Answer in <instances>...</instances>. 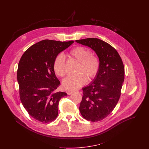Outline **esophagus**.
I'll list each match as a JSON object with an SVG mask.
<instances>
[{
    "mask_svg": "<svg viewBox=\"0 0 149 149\" xmlns=\"http://www.w3.org/2000/svg\"><path fill=\"white\" fill-rule=\"evenodd\" d=\"M76 92H78V91H69L68 92V94L70 95H71V94H72L73 93Z\"/></svg>",
    "mask_w": 149,
    "mask_h": 149,
    "instance_id": "34e87169",
    "label": "esophagus"
}]
</instances>
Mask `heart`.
Wrapping results in <instances>:
<instances>
[{
	"label": "heart",
	"mask_w": 149,
	"mask_h": 149,
	"mask_svg": "<svg viewBox=\"0 0 149 149\" xmlns=\"http://www.w3.org/2000/svg\"><path fill=\"white\" fill-rule=\"evenodd\" d=\"M69 55L79 62L77 68V74L66 77L63 82L66 89H77L85 84L87 81L93 79L97 74L100 67L99 58L91 54L90 50L83 46H77L69 52ZM65 58L63 54H58L55 58L53 69L55 73L63 77L65 74Z\"/></svg>",
	"instance_id": "obj_1"
}]
</instances>
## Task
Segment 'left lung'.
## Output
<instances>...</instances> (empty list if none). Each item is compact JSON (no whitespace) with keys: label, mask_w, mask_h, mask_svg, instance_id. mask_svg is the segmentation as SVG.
<instances>
[{"label":"left lung","mask_w":149,"mask_h":149,"mask_svg":"<svg viewBox=\"0 0 149 149\" xmlns=\"http://www.w3.org/2000/svg\"><path fill=\"white\" fill-rule=\"evenodd\" d=\"M76 42L92 49L99 60L97 75L83 88L79 109L86 120L100 121L111 113L119 101L125 79L124 65L118 52L108 43L93 38Z\"/></svg>","instance_id":"obj_1"}]
</instances>
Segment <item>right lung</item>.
I'll use <instances>...</instances> for the list:
<instances>
[{
	"label": "right lung",
	"instance_id": "right-lung-1",
	"mask_svg": "<svg viewBox=\"0 0 149 149\" xmlns=\"http://www.w3.org/2000/svg\"><path fill=\"white\" fill-rule=\"evenodd\" d=\"M73 42L42 40L30 46L19 62L17 81L21 101L29 114L40 122L53 121L58 115L60 100L67 95L55 92L60 82L53 64L57 55Z\"/></svg>",
	"mask_w": 149,
	"mask_h": 149
}]
</instances>
